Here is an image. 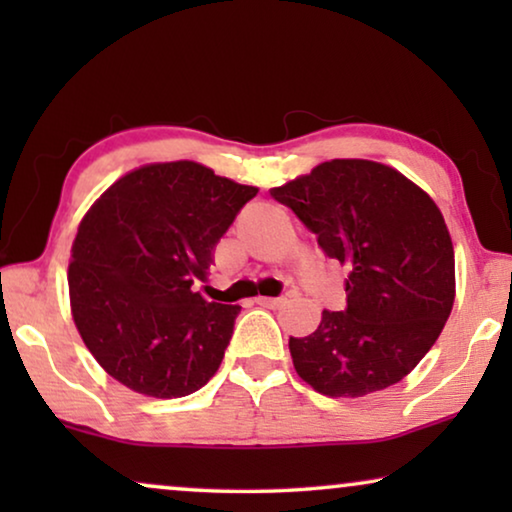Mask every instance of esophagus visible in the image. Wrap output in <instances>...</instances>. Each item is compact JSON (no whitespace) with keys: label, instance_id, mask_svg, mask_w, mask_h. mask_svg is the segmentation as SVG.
<instances>
[{"label":"esophagus","instance_id":"34e87169","mask_svg":"<svg viewBox=\"0 0 512 512\" xmlns=\"http://www.w3.org/2000/svg\"><path fill=\"white\" fill-rule=\"evenodd\" d=\"M256 303H258V305H263V307H279V305H284V298H268V296H258V298H256Z\"/></svg>","mask_w":512,"mask_h":512}]
</instances>
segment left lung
Returning <instances> with one entry per match:
<instances>
[{
  "instance_id": "obj_1",
  "label": "left lung",
  "mask_w": 512,
  "mask_h": 512,
  "mask_svg": "<svg viewBox=\"0 0 512 512\" xmlns=\"http://www.w3.org/2000/svg\"><path fill=\"white\" fill-rule=\"evenodd\" d=\"M270 195L345 265L347 307L321 312L291 338L298 377L331 398H361L401 382L443 331L454 305V247L431 195L394 167L335 158Z\"/></svg>"
}]
</instances>
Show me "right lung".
Returning a JSON list of instances; mask_svg holds the SVG:
<instances>
[{
    "label": "right lung",
    "instance_id": "1",
    "mask_svg": "<svg viewBox=\"0 0 512 512\" xmlns=\"http://www.w3.org/2000/svg\"><path fill=\"white\" fill-rule=\"evenodd\" d=\"M258 193L193 160L149 163L114 181L76 230L69 305L81 340L137 394L181 398L212 380L240 305L191 286Z\"/></svg>",
    "mask_w": 512,
    "mask_h": 512
}]
</instances>
